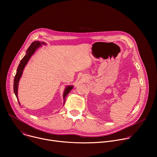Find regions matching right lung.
<instances>
[{
  "instance_id": "add662e5",
  "label": "right lung",
  "mask_w": 157,
  "mask_h": 157,
  "mask_svg": "<svg viewBox=\"0 0 157 157\" xmlns=\"http://www.w3.org/2000/svg\"><path fill=\"white\" fill-rule=\"evenodd\" d=\"M41 44H46L45 43H44V42L41 43L39 41H33L30 44V46L29 47V48L27 49V50L26 52V55L24 56V57L23 58L21 59V61L20 62V64L18 66V68H17V73H16V75L15 76L14 82H13V91H14V93H15V94L17 97V99L18 100V102L19 104H20V102H19V101L18 99L17 93H18V82H19L20 79L21 75H22V73H23V71L25 68L26 64H27L28 61L30 59L31 56L33 55L35 52L41 45ZM73 88V86H66V87L65 88L64 91L63 93V99H64L63 105L65 103L66 98L67 97V96H68L69 93L72 90Z\"/></svg>"
}]
</instances>
